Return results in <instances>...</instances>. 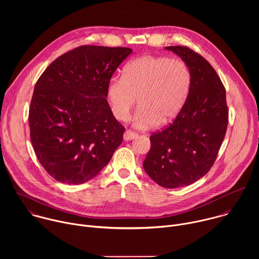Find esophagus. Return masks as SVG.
I'll return each mask as SVG.
<instances>
[{
  "label": "esophagus",
  "instance_id": "obj_1",
  "mask_svg": "<svg viewBox=\"0 0 259 259\" xmlns=\"http://www.w3.org/2000/svg\"><path fill=\"white\" fill-rule=\"evenodd\" d=\"M137 136H138L137 133H135V132H133V131H131V130H126L125 133H124V135H123V138H124V140L128 141V140H132V139L136 138Z\"/></svg>",
  "mask_w": 259,
  "mask_h": 259
}]
</instances>
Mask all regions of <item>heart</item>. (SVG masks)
I'll use <instances>...</instances> for the list:
<instances>
[{
	"label": "heart",
	"instance_id": "heart-1",
	"mask_svg": "<svg viewBox=\"0 0 259 259\" xmlns=\"http://www.w3.org/2000/svg\"><path fill=\"white\" fill-rule=\"evenodd\" d=\"M192 84L188 63L180 58L143 55L132 59L123 68V77L115 76L106 87L110 112L119 121H126L138 96L132 123L146 130L159 123L172 122L187 101Z\"/></svg>",
	"mask_w": 259,
	"mask_h": 259
}]
</instances>
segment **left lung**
Segmentation results:
<instances>
[{
    "mask_svg": "<svg viewBox=\"0 0 259 259\" xmlns=\"http://www.w3.org/2000/svg\"><path fill=\"white\" fill-rule=\"evenodd\" d=\"M191 69L192 84L181 112L151 136L143 168L155 182L176 189L196 182L213 166L229 123L226 88L212 65L186 46H169Z\"/></svg>",
    "mask_w": 259,
    "mask_h": 259,
    "instance_id": "8db88e82",
    "label": "left lung"
}]
</instances>
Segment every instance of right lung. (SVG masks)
I'll return each instance as SVG.
<instances>
[{"instance_id": "right-lung-1", "label": "right lung", "mask_w": 259, "mask_h": 259, "mask_svg": "<svg viewBox=\"0 0 259 259\" xmlns=\"http://www.w3.org/2000/svg\"><path fill=\"white\" fill-rule=\"evenodd\" d=\"M131 53L125 47L80 46L56 58L36 81L28 112L30 140L57 181L92 179L122 143L125 128L110 112L106 87Z\"/></svg>"}]
</instances>
